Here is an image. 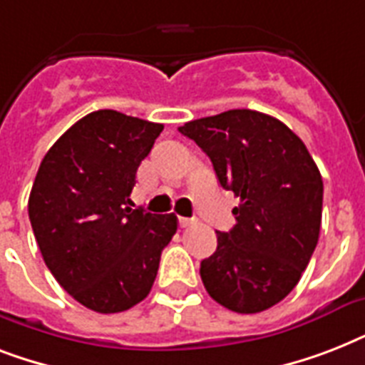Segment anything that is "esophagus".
I'll return each mask as SVG.
<instances>
[{"mask_svg":"<svg viewBox=\"0 0 365 365\" xmlns=\"http://www.w3.org/2000/svg\"><path fill=\"white\" fill-rule=\"evenodd\" d=\"M191 223H193V220H189V217H180V227H189V225H191Z\"/></svg>","mask_w":365,"mask_h":365,"instance_id":"1","label":"esophagus"}]
</instances>
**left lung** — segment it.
I'll return each instance as SVG.
<instances>
[{"mask_svg": "<svg viewBox=\"0 0 365 365\" xmlns=\"http://www.w3.org/2000/svg\"><path fill=\"white\" fill-rule=\"evenodd\" d=\"M178 130L240 199L235 227L216 231V252L200 261L206 292L240 314L271 309L299 282L318 244L324 183L317 163L297 134L259 111L229 110Z\"/></svg>", "mask_w": 365, "mask_h": 365, "instance_id": "1", "label": "left lung"}]
</instances>
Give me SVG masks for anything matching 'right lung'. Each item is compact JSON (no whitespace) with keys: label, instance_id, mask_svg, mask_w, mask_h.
I'll use <instances>...</instances> for the list:
<instances>
[{"label":"right lung","instance_id":"obj_1","mask_svg":"<svg viewBox=\"0 0 365 365\" xmlns=\"http://www.w3.org/2000/svg\"><path fill=\"white\" fill-rule=\"evenodd\" d=\"M163 125L113 110L88 113L43 157L28 214L45 265L91 311H128L148 297L174 214L132 208L138 166Z\"/></svg>","mask_w":365,"mask_h":365}]
</instances>
